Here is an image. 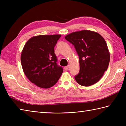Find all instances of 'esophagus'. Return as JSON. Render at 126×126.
<instances>
[{
    "mask_svg": "<svg viewBox=\"0 0 126 126\" xmlns=\"http://www.w3.org/2000/svg\"><path fill=\"white\" fill-rule=\"evenodd\" d=\"M69 65H67V66H65V67H64V69H65V70H68V69H69Z\"/></svg>",
    "mask_w": 126,
    "mask_h": 126,
    "instance_id": "esophagus-1",
    "label": "esophagus"
}]
</instances>
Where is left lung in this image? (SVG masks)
Returning <instances> with one entry per match:
<instances>
[{
	"instance_id": "left-lung-1",
	"label": "left lung",
	"mask_w": 126,
	"mask_h": 126,
	"mask_svg": "<svg viewBox=\"0 0 126 126\" xmlns=\"http://www.w3.org/2000/svg\"><path fill=\"white\" fill-rule=\"evenodd\" d=\"M74 46L79 57V73L75 76L79 84L89 86L97 83L107 70L110 53L107 43L97 32L83 30L65 36Z\"/></svg>"
}]
</instances>
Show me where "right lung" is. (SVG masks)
<instances>
[{"label":"right lung","mask_w":126,"mask_h":126,"mask_svg":"<svg viewBox=\"0 0 126 126\" xmlns=\"http://www.w3.org/2000/svg\"><path fill=\"white\" fill-rule=\"evenodd\" d=\"M61 35L35 36L27 41L22 51L24 74L39 87L48 88L57 82L63 69L57 64L54 47Z\"/></svg>","instance_id":"1"}]
</instances>
